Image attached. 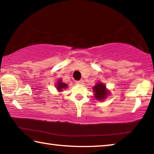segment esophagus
Listing matches in <instances>:
<instances>
[{
    "label": "esophagus",
    "mask_w": 154,
    "mask_h": 154,
    "mask_svg": "<svg viewBox=\"0 0 154 154\" xmlns=\"http://www.w3.org/2000/svg\"><path fill=\"white\" fill-rule=\"evenodd\" d=\"M77 84H79V85H83V84H84V81H83V79H81L79 81H77Z\"/></svg>",
    "instance_id": "esophagus-1"
}]
</instances>
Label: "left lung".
<instances>
[{"label":"left lung","mask_w":154,"mask_h":154,"mask_svg":"<svg viewBox=\"0 0 154 154\" xmlns=\"http://www.w3.org/2000/svg\"><path fill=\"white\" fill-rule=\"evenodd\" d=\"M92 89L94 92V97L98 100H105L110 93L109 90H106L105 85L101 82L96 83Z\"/></svg>","instance_id":"1"}]
</instances>
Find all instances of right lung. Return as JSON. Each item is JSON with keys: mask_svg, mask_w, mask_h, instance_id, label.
Wrapping results in <instances>:
<instances>
[{"mask_svg": "<svg viewBox=\"0 0 154 154\" xmlns=\"http://www.w3.org/2000/svg\"><path fill=\"white\" fill-rule=\"evenodd\" d=\"M68 85L66 83H63L62 82V79H60L58 80V83H57V85H56V89L58 90V91H59L60 92H62V91H63L64 89H66L67 88Z\"/></svg>", "mask_w": 154, "mask_h": 154, "instance_id": "add662e5", "label": "right lung"}]
</instances>
